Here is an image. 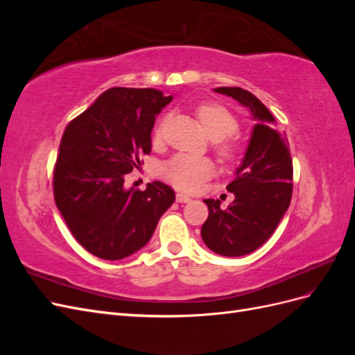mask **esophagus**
I'll return each instance as SVG.
<instances>
[{
    "label": "esophagus",
    "instance_id": "esophagus-1",
    "mask_svg": "<svg viewBox=\"0 0 355 355\" xmlns=\"http://www.w3.org/2000/svg\"><path fill=\"white\" fill-rule=\"evenodd\" d=\"M176 200H178V202H189V201H191V197H188V196H185V194H182V192H178V194H176Z\"/></svg>",
    "mask_w": 355,
    "mask_h": 355
}]
</instances>
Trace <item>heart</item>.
Listing matches in <instances>:
<instances>
[{
  "mask_svg": "<svg viewBox=\"0 0 355 355\" xmlns=\"http://www.w3.org/2000/svg\"><path fill=\"white\" fill-rule=\"evenodd\" d=\"M196 115L202 130L214 142V153L219 155V158L227 161V163L237 159L241 153V146L237 139L231 136L239 130V118L225 106L213 102L198 105L196 108ZM164 124L166 118L157 124L154 130L155 142L163 137ZM161 175L175 188L194 192L201 187L204 180H207L213 175V166L207 158L179 154L161 166Z\"/></svg>",
  "mask_w": 355,
  "mask_h": 355,
  "instance_id": "1",
  "label": "heart"
}]
</instances>
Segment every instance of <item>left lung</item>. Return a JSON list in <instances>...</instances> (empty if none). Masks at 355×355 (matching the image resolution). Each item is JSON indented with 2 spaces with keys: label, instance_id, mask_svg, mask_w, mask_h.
<instances>
[{
  "label": "left lung",
  "instance_id": "obj_1",
  "mask_svg": "<svg viewBox=\"0 0 355 355\" xmlns=\"http://www.w3.org/2000/svg\"><path fill=\"white\" fill-rule=\"evenodd\" d=\"M250 110L256 124L241 166L227 189L235 196L227 209L219 200H204L209 218L201 239L222 256H244L271 237L290 206L293 192V163L286 135L275 130V120L254 94L240 87H219Z\"/></svg>",
  "mask_w": 355,
  "mask_h": 355
}]
</instances>
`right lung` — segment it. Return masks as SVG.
Masks as SVG:
<instances>
[{
  "instance_id": "obj_1",
  "label": "right lung",
  "mask_w": 355,
  "mask_h": 355,
  "mask_svg": "<svg viewBox=\"0 0 355 355\" xmlns=\"http://www.w3.org/2000/svg\"><path fill=\"white\" fill-rule=\"evenodd\" d=\"M170 101L155 89L112 87L63 132L53 194L75 240L101 259L142 249L175 201L163 182L145 191L124 188V176L151 153L155 115Z\"/></svg>"
}]
</instances>
